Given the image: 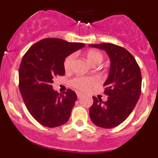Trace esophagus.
I'll return each mask as SVG.
<instances>
[{
    "instance_id": "obj_1",
    "label": "esophagus",
    "mask_w": 158,
    "mask_h": 158,
    "mask_svg": "<svg viewBox=\"0 0 158 158\" xmlns=\"http://www.w3.org/2000/svg\"><path fill=\"white\" fill-rule=\"evenodd\" d=\"M76 94H77V97L78 98H81V97L82 96H83V94L82 93H81V92H76Z\"/></svg>"
}]
</instances>
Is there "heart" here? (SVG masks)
Returning <instances> with one entry per match:
<instances>
[{
  "label": "heart",
  "instance_id": "heart-1",
  "mask_svg": "<svg viewBox=\"0 0 158 158\" xmlns=\"http://www.w3.org/2000/svg\"><path fill=\"white\" fill-rule=\"evenodd\" d=\"M87 60L93 66L98 65L103 61V55L96 50H89L86 53ZM76 58V54H71L66 57L64 62V68L66 70H69L72 68L73 63ZM98 83V79L95 77H79L72 81V84L76 89L80 90H87L89 87L93 86Z\"/></svg>",
  "mask_w": 158,
  "mask_h": 158
}]
</instances>
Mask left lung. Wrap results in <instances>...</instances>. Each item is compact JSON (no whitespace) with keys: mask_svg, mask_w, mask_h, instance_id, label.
I'll return each instance as SVG.
<instances>
[{"mask_svg":"<svg viewBox=\"0 0 158 158\" xmlns=\"http://www.w3.org/2000/svg\"><path fill=\"white\" fill-rule=\"evenodd\" d=\"M102 49L110 59L109 76L105 82L108 100L93 96L89 116L95 125L111 128L122 124L135 109L141 90V73L133 56L127 49L112 44H89Z\"/></svg>","mask_w":158,"mask_h":158,"instance_id":"8db88e82","label":"left lung"}]
</instances>
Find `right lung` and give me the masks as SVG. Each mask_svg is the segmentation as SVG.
<instances>
[{"instance_id": "obj_1", "label": "right lung", "mask_w": 158, "mask_h": 158, "mask_svg": "<svg viewBox=\"0 0 158 158\" xmlns=\"http://www.w3.org/2000/svg\"><path fill=\"white\" fill-rule=\"evenodd\" d=\"M85 46L47 38L36 43L23 56L19 69L20 94L30 114L41 125L55 128L69 120L77 95L71 89L59 94L52 83L65 75L66 57Z\"/></svg>"}]
</instances>
